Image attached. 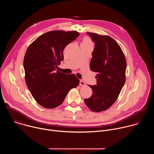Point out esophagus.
Returning <instances> with one entry per match:
<instances>
[{
	"label": "esophagus",
	"mask_w": 154,
	"mask_h": 154,
	"mask_svg": "<svg viewBox=\"0 0 154 154\" xmlns=\"http://www.w3.org/2000/svg\"><path fill=\"white\" fill-rule=\"evenodd\" d=\"M79 84H80V86H85V82L83 80H80V83Z\"/></svg>",
	"instance_id": "34e87169"
}]
</instances>
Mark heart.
I'll return each mask as SVG.
<instances>
[{"label":"heart","mask_w":154,"mask_h":154,"mask_svg":"<svg viewBox=\"0 0 154 154\" xmlns=\"http://www.w3.org/2000/svg\"><path fill=\"white\" fill-rule=\"evenodd\" d=\"M82 43L86 44V45H92V42H91L90 38L89 37H87V36L85 37L83 39V41H82Z\"/></svg>","instance_id":"1"}]
</instances>
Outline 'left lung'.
Here are the masks:
<instances>
[{
	"label": "left lung",
	"instance_id": "obj_1",
	"mask_svg": "<svg viewBox=\"0 0 154 154\" xmlns=\"http://www.w3.org/2000/svg\"><path fill=\"white\" fill-rule=\"evenodd\" d=\"M95 43L90 69L97 73L96 85H89L92 96L84 100L91 110H106L117 100L125 82L127 63L119 45L112 38L87 32Z\"/></svg>",
	"mask_w": 154,
	"mask_h": 154
}]
</instances>
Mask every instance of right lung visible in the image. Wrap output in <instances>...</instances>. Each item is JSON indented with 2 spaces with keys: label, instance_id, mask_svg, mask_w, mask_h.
<instances>
[{
  "label": "right lung",
  "instance_id": "add662e5",
  "mask_svg": "<svg viewBox=\"0 0 154 154\" xmlns=\"http://www.w3.org/2000/svg\"><path fill=\"white\" fill-rule=\"evenodd\" d=\"M79 36L77 31H51L39 36L29 46L24 59L26 82L42 106L57 107L69 91L79 85V79L74 74L56 71L63 60L64 48Z\"/></svg>",
  "mask_w": 154,
  "mask_h": 154
}]
</instances>
